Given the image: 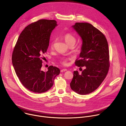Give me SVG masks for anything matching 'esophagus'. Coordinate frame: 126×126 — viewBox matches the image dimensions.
Returning a JSON list of instances; mask_svg holds the SVG:
<instances>
[{"label":"esophagus","instance_id":"34e87169","mask_svg":"<svg viewBox=\"0 0 126 126\" xmlns=\"http://www.w3.org/2000/svg\"><path fill=\"white\" fill-rule=\"evenodd\" d=\"M67 71V69H62V70H61V72H65V71Z\"/></svg>","mask_w":126,"mask_h":126}]
</instances>
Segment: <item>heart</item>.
Returning <instances> with one entry per match:
<instances>
[{"label": "heart", "instance_id": "heart-1", "mask_svg": "<svg viewBox=\"0 0 126 126\" xmlns=\"http://www.w3.org/2000/svg\"><path fill=\"white\" fill-rule=\"evenodd\" d=\"M64 39L66 43L69 45H74L75 44L76 42V38L73 35L70 33H67L64 36ZM55 40L53 41L51 44V47H53L54 45L55 44ZM69 58H62L60 60V63L63 65H66L67 64V61L69 60Z\"/></svg>", "mask_w": 126, "mask_h": 126}]
</instances>
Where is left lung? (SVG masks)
Segmentation results:
<instances>
[{"label": "left lung", "mask_w": 126, "mask_h": 126, "mask_svg": "<svg viewBox=\"0 0 126 126\" xmlns=\"http://www.w3.org/2000/svg\"><path fill=\"white\" fill-rule=\"evenodd\" d=\"M72 27L82 39L81 52L75 63L85 68L82 69L81 74L74 71L70 87L77 93L86 95L96 90L108 72V44L103 33L91 24L77 22Z\"/></svg>", "instance_id": "1"}]
</instances>
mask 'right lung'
<instances>
[{
    "instance_id": "obj_1",
    "label": "right lung",
    "mask_w": 126,
    "mask_h": 126,
    "mask_svg": "<svg viewBox=\"0 0 126 126\" xmlns=\"http://www.w3.org/2000/svg\"><path fill=\"white\" fill-rule=\"evenodd\" d=\"M57 26L55 20L40 19L26 26L14 48L12 62L16 75L28 90L45 92L53 85L60 71L50 66L46 72L41 70L42 55L48 49L52 31Z\"/></svg>"
}]
</instances>
